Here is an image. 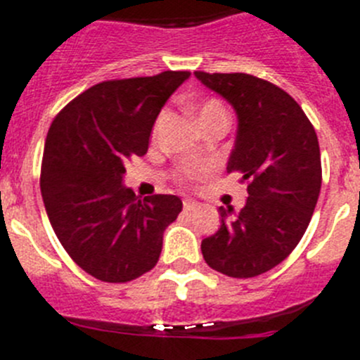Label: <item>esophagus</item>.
<instances>
[{
    "mask_svg": "<svg viewBox=\"0 0 360 360\" xmlns=\"http://www.w3.org/2000/svg\"><path fill=\"white\" fill-rule=\"evenodd\" d=\"M200 208V203L198 201H193V200H186L184 201V210L186 212H194Z\"/></svg>",
    "mask_w": 360,
    "mask_h": 360,
    "instance_id": "34e87169",
    "label": "esophagus"
}]
</instances>
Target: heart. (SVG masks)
I'll use <instances>...</instances> for the list:
<instances>
[{
  "mask_svg": "<svg viewBox=\"0 0 360 360\" xmlns=\"http://www.w3.org/2000/svg\"><path fill=\"white\" fill-rule=\"evenodd\" d=\"M217 112H224V115H228L224 105H222L221 102L215 101V98H210V101L203 102V105L200 108V120L205 118V116L217 115ZM201 173H205L203 166H184L182 169L178 171V178H180V180H191V178L194 176H200Z\"/></svg>",
  "mask_w": 360,
  "mask_h": 360,
  "instance_id": "heart-1",
  "label": "heart"
}]
</instances>
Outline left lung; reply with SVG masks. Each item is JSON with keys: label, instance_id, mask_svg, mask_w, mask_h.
I'll return each instance as SVG.
<instances>
[{"label": "left lung", "instance_id": "8db88e82", "mask_svg": "<svg viewBox=\"0 0 360 360\" xmlns=\"http://www.w3.org/2000/svg\"><path fill=\"white\" fill-rule=\"evenodd\" d=\"M238 115L228 173H240L249 198L240 212L219 207L221 228L201 242L205 262L229 277L279 265L306 233L321 187L313 123L285 90L251 74L194 72Z\"/></svg>", "mask_w": 360, "mask_h": 360}]
</instances>
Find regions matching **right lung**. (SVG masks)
Masks as SVG:
<instances>
[{
    "label": "right lung",
    "mask_w": 360,
    "mask_h": 360,
    "mask_svg": "<svg viewBox=\"0 0 360 360\" xmlns=\"http://www.w3.org/2000/svg\"><path fill=\"white\" fill-rule=\"evenodd\" d=\"M189 75L102 81L51 123L40 169L47 217L68 256L95 279L127 283L152 270L164 229L182 212L178 196L141 200L122 176L129 160L145 155L157 115Z\"/></svg>",
    "instance_id": "add662e5"
}]
</instances>
